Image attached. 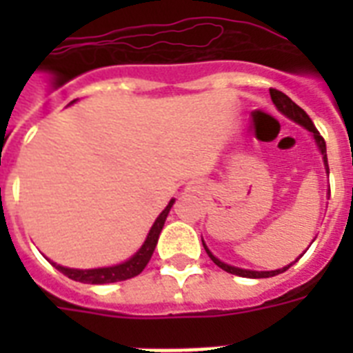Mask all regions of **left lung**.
<instances>
[{"instance_id":"8db88e82","label":"left lung","mask_w":353,"mask_h":353,"mask_svg":"<svg viewBox=\"0 0 353 353\" xmlns=\"http://www.w3.org/2000/svg\"><path fill=\"white\" fill-rule=\"evenodd\" d=\"M269 93H271V101H273V104L279 108V112H282L285 117H290L291 121H295L296 124H301V126L306 128L307 132L313 133V139H315V143H317L319 150H321V154H323L324 166H326V174H330L328 157H326V143H324L323 135L317 132V128H315V124L312 122V119L307 117V113L304 112L301 106H296L295 102L291 101L288 95H284L282 91L273 90V88H271V90H269ZM203 247H205V251H207V254L210 256V260H212V262H214L218 268H221L223 271H227V273H231V274L245 276V279H269V276H274V274L284 273V271H288L291 265L290 263L288 268L276 269V271H251V269H240V268H234V265H229V263H225V262H221V260H218V258H216L214 254L209 251V247L205 245V243H203Z\"/></svg>"}]
</instances>
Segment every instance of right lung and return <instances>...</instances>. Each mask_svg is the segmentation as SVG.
Returning <instances> with one entry per match:
<instances>
[{
    "label": "right lung",
    "instance_id": "obj_1",
    "mask_svg": "<svg viewBox=\"0 0 353 353\" xmlns=\"http://www.w3.org/2000/svg\"><path fill=\"white\" fill-rule=\"evenodd\" d=\"M73 102H71V104H73ZM174 201H176V199H170V203L166 205V209L157 216V220H155V223L152 225V229H150L143 247H141L130 260H126V262L119 263V265H112V268L99 269H69L62 268V265H58V263H52V265H54L60 273L69 276L71 280L84 282V284H112V282H121V280H128L133 279V276H137V274L146 268V263L150 262V258L154 254V249L155 245H157L161 231H163L166 216L170 212Z\"/></svg>",
    "mask_w": 353,
    "mask_h": 353
}]
</instances>
